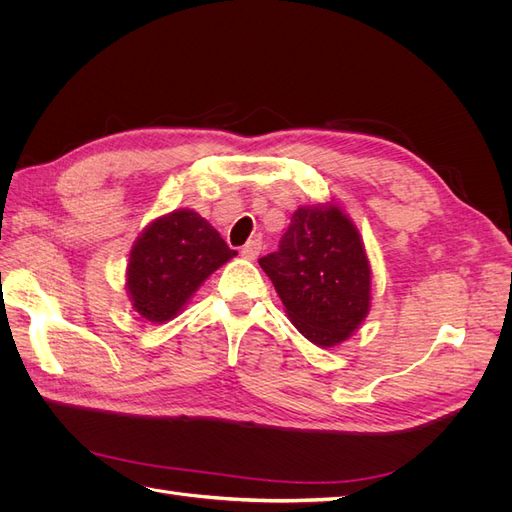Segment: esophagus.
<instances>
[{
  "label": "esophagus",
  "instance_id": "obj_1",
  "mask_svg": "<svg viewBox=\"0 0 512 512\" xmlns=\"http://www.w3.org/2000/svg\"><path fill=\"white\" fill-rule=\"evenodd\" d=\"M260 250H262V241L260 239H252V241H247L241 247V256L245 260H256L260 256Z\"/></svg>",
  "mask_w": 512,
  "mask_h": 512
}]
</instances>
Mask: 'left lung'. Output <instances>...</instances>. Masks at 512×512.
<instances>
[{
	"label": "left lung",
	"instance_id": "left-lung-1",
	"mask_svg": "<svg viewBox=\"0 0 512 512\" xmlns=\"http://www.w3.org/2000/svg\"><path fill=\"white\" fill-rule=\"evenodd\" d=\"M286 316L320 348L344 344L371 309V265L359 228L335 200L301 205L280 252L260 258Z\"/></svg>",
	"mask_w": 512,
	"mask_h": 512
}]
</instances>
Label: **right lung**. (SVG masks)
Wrapping results in <instances>:
<instances>
[{
  "instance_id": "obj_1",
  "label": "right lung",
  "mask_w": 512,
  "mask_h": 512,
  "mask_svg": "<svg viewBox=\"0 0 512 512\" xmlns=\"http://www.w3.org/2000/svg\"><path fill=\"white\" fill-rule=\"evenodd\" d=\"M237 252L203 215L175 209L151 220L136 237L126 267V292L147 322L177 318L207 277Z\"/></svg>"
}]
</instances>
